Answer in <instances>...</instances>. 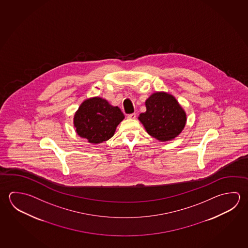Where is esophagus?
I'll list each match as a JSON object with an SVG mask.
<instances>
[{"instance_id": "1", "label": "esophagus", "mask_w": 248, "mask_h": 248, "mask_svg": "<svg viewBox=\"0 0 248 248\" xmlns=\"http://www.w3.org/2000/svg\"><path fill=\"white\" fill-rule=\"evenodd\" d=\"M127 118H129V119H135V118H137V114H130V115H128V116H127Z\"/></svg>"}]
</instances>
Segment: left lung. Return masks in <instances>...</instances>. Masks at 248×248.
I'll list each match as a JSON object with an SVG mask.
<instances>
[{"label": "left lung", "instance_id": "left-lung-1", "mask_svg": "<svg viewBox=\"0 0 248 248\" xmlns=\"http://www.w3.org/2000/svg\"><path fill=\"white\" fill-rule=\"evenodd\" d=\"M146 111L139 119L149 135L160 142L173 140L186 124V113L175 96L156 92L145 101Z\"/></svg>", "mask_w": 248, "mask_h": 248}]
</instances>
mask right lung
<instances>
[{
    "label": "right lung",
    "mask_w": 248,
    "mask_h": 248,
    "mask_svg": "<svg viewBox=\"0 0 248 248\" xmlns=\"http://www.w3.org/2000/svg\"><path fill=\"white\" fill-rule=\"evenodd\" d=\"M124 115L118 106L99 96L83 101L74 115V127L89 143H100L113 137Z\"/></svg>",
    "instance_id": "right-lung-1"
}]
</instances>
